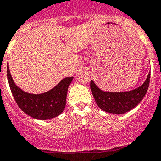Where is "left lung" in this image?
Returning a JSON list of instances; mask_svg holds the SVG:
<instances>
[{
  "label": "left lung",
  "instance_id": "left-lung-1",
  "mask_svg": "<svg viewBox=\"0 0 161 161\" xmlns=\"http://www.w3.org/2000/svg\"><path fill=\"white\" fill-rule=\"evenodd\" d=\"M150 82V72L141 86L125 92H107L91 81V90L98 107L107 113L122 114L133 109L145 97Z\"/></svg>",
  "mask_w": 161,
  "mask_h": 161
}]
</instances>
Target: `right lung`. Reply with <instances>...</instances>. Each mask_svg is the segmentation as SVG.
<instances>
[{"label": "right lung", "instance_id": "obj_1", "mask_svg": "<svg viewBox=\"0 0 161 161\" xmlns=\"http://www.w3.org/2000/svg\"><path fill=\"white\" fill-rule=\"evenodd\" d=\"M7 77L16 104L28 116L38 120H47L60 115L65 109L67 90L73 77L62 79L52 90L39 94H29L18 87L11 76L8 64Z\"/></svg>", "mask_w": 161, "mask_h": 161}]
</instances>
